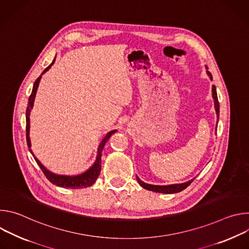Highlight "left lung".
<instances>
[{"instance_id": "left-lung-1", "label": "left lung", "mask_w": 249, "mask_h": 249, "mask_svg": "<svg viewBox=\"0 0 249 249\" xmlns=\"http://www.w3.org/2000/svg\"><path fill=\"white\" fill-rule=\"evenodd\" d=\"M207 68V67H206ZM208 69V68H207ZM207 74L208 76L210 77L211 80H213V77H212V74L209 72V71H207ZM212 93H213V98H214V104H215V108H216V113H217V116H218V120H219V113H220V104H219V100H218V95H217V90H216V87L213 86L212 87ZM216 131H217V127H216ZM137 180L139 182V184L147 189V190H150V191H154V192H159V193H165V194H171V193H177V192H180L182 190H184L185 188H187L191 182L194 180H189L187 182H184V183H181V184H171V185H163V186H160V185H152V184H147L145 182L142 181L139 177L137 176Z\"/></svg>"}]
</instances>
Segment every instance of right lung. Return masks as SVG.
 Returning <instances> with one entry per match:
<instances>
[{
  "label": "right lung",
  "mask_w": 249,
  "mask_h": 249,
  "mask_svg": "<svg viewBox=\"0 0 249 249\" xmlns=\"http://www.w3.org/2000/svg\"><path fill=\"white\" fill-rule=\"evenodd\" d=\"M55 62V59L53 60V62L43 71V73L41 75H43L45 72H47V71L50 69V67L54 64ZM40 79H41V76L37 78V80L35 81L34 85H33V89H32V91H31V94L28 98V104H27V108H26V142H27V146L29 148V151L30 153L32 154L34 160H36L37 164L39 165V167L41 168V170L43 171V173L45 174V176L47 177V179L57 185V186H60V187H64V188H72V189H80V188H86V187H89V186H91L95 180L97 179V177L100 173V170H101V152H102V149L105 145L106 142L108 141V139L111 137L112 134H114L117 130H112L110 132H108L107 134H106V136L102 139L101 143L99 144L98 146V149H97V156H96V160L94 162V164L89 168L86 172L80 174V175H75V176H68V175H59V174H55L51 171H49L38 160L37 158H35V156L33 155L30 147H31V144H30V139H29V128H30V122H29V115H30V110L31 108L33 107V102H34V98H35V94H36V91H37V88L39 86V82H40Z\"/></svg>",
  "instance_id": "obj_1"
}]
</instances>
